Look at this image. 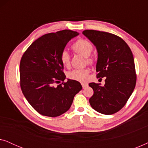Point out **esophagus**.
Returning <instances> with one entry per match:
<instances>
[{"mask_svg": "<svg viewBox=\"0 0 148 148\" xmlns=\"http://www.w3.org/2000/svg\"><path fill=\"white\" fill-rule=\"evenodd\" d=\"M82 86L83 87V88H85L88 86V84H87V83H82Z\"/></svg>", "mask_w": 148, "mask_h": 148, "instance_id": "obj_1", "label": "esophagus"}]
</instances>
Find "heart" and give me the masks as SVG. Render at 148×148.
Instances as JSON below:
<instances>
[{"mask_svg":"<svg viewBox=\"0 0 148 148\" xmlns=\"http://www.w3.org/2000/svg\"><path fill=\"white\" fill-rule=\"evenodd\" d=\"M73 49L87 58V62L90 63L92 60L89 58L93 51V46L90 42L86 40H78L73 44ZM60 59L64 66L68 67L70 65V55L66 50H63L60 55ZM89 76V70L88 69H75L69 72L67 77L71 79L84 82L88 80Z\"/></svg>","mask_w":148,"mask_h":148,"instance_id":"heart-1","label":"heart"}]
</instances>
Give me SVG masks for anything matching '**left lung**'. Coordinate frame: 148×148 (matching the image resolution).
<instances>
[{
  "label": "left lung",
  "mask_w": 148,
  "mask_h": 148,
  "mask_svg": "<svg viewBox=\"0 0 148 148\" xmlns=\"http://www.w3.org/2000/svg\"><path fill=\"white\" fill-rule=\"evenodd\" d=\"M83 34L96 46L98 52L97 77H104L105 84L90 83L94 95L91 106L103 114H112L125 106L136 84L133 53L119 36L108 32L85 30Z\"/></svg>",
  "instance_id": "1"
}]
</instances>
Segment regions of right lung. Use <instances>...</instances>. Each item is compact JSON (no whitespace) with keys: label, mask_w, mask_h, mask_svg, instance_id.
<instances>
[{"label":"right lung","mask_w":148,"mask_h":148,"mask_svg":"<svg viewBox=\"0 0 148 148\" xmlns=\"http://www.w3.org/2000/svg\"><path fill=\"white\" fill-rule=\"evenodd\" d=\"M78 35L69 29L45 34L35 40L22 56L19 69L22 92L40 114L56 117L66 112L82 90L79 82L69 79L56 86L66 79L60 53Z\"/></svg>","instance_id":"obj_1"}]
</instances>
